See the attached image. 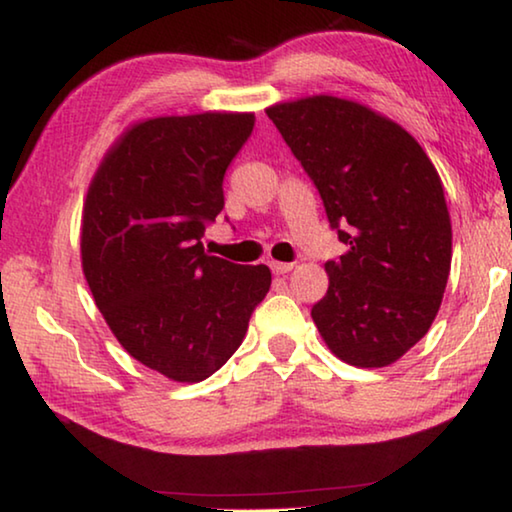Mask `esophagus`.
I'll return each mask as SVG.
<instances>
[{"instance_id":"1","label":"esophagus","mask_w":512,"mask_h":512,"mask_svg":"<svg viewBox=\"0 0 512 512\" xmlns=\"http://www.w3.org/2000/svg\"><path fill=\"white\" fill-rule=\"evenodd\" d=\"M269 266H271V271L275 275H285V273H289L291 269H294V264H291V262H271Z\"/></svg>"}]
</instances>
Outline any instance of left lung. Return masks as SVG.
<instances>
[{"mask_svg":"<svg viewBox=\"0 0 512 512\" xmlns=\"http://www.w3.org/2000/svg\"><path fill=\"white\" fill-rule=\"evenodd\" d=\"M348 248L326 262L312 307L323 342L353 367H387L426 335L451 271V218L435 166L401 125L312 95L266 109Z\"/></svg>","mask_w":512,"mask_h":512,"instance_id":"1","label":"left lung"}]
</instances>
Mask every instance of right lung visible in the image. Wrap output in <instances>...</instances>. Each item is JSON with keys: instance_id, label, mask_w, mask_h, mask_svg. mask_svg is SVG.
Masks as SVG:
<instances>
[{"instance_id": "right-lung-1", "label": "right lung", "mask_w": 512, "mask_h": 512, "mask_svg": "<svg viewBox=\"0 0 512 512\" xmlns=\"http://www.w3.org/2000/svg\"><path fill=\"white\" fill-rule=\"evenodd\" d=\"M253 127V113L143 120L88 186L81 266L97 310L134 360L177 383L221 369L269 294V266L212 257L200 241Z\"/></svg>"}]
</instances>
